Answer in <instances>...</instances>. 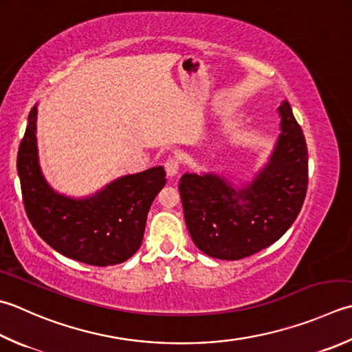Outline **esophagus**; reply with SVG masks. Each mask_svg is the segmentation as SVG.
<instances>
[{
    "label": "esophagus",
    "mask_w": 352,
    "mask_h": 352,
    "mask_svg": "<svg viewBox=\"0 0 352 352\" xmlns=\"http://www.w3.org/2000/svg\"><path fill=\"white\" fill-rule=\"evenodd\" d=\"M164 170H166L168 177H175L180 170V162L177 160L175 157H169L166 162H164Z\"/></svg>",
    "instance_id": "esophagus-1"
}]
</instances>
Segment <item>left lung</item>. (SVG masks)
I'll return each mask as SVG.
<instances>
[{"mask_svg":"<svg viewBox=\"0 0 352 352\" xmlns=\"http://www.w3.org/2000/svg\"><path fill=\"white\" fill-rule=\"evenodd\" d=\"M278 114L280 133L252 182L235 184L215 172H186L180 178L186 226L208 256H250L276 243L299 215L308 184L305 137L287 100Z\"/></svg>","mask_w":352,"mask_h":352,"instance_id":"obj_1","label":"left lung"}]
</instances>
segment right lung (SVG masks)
<instances>
[{
  "label": "right lung",
  "instance_id": "add662e5",
  "mask_svg": "<svg viewBox=\"0 0 352 352\" xmlns=\"http://www.w3.org/2000/svg\"><path fill=\"white\" fill-rule=\"evenodd\" d=\"M38 105L32 108L18 151V175L27 217L45 243L79 263L107 267L139 250L151 204L166 184L155 166L122 175L91 195L74 198L54 190L39 164Z\"/></svg>",
  "mask_w": 352,
  "mask_h": 352
}]
</instances>
